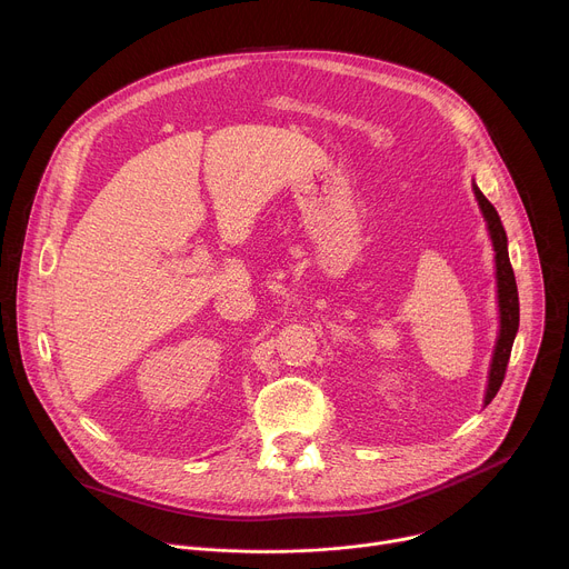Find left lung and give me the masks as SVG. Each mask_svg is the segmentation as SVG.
Instances as JSON below:
<instances>
[{"label":"left lung","mask_w":569,"mask_h":569,"mask_svg":"<svg viewBox=\"0 0 569 569\" xmlns=\"http://www.w3.org/2000/svg\"><path fill=\"white\" fill-rule=\"evenodd\" d=\"M475 198L479 202V209L483 213L486 227H489L491 240H493V250H496V279H498V303H500V336L496 342L493 351V362L489 371V387H486L483 405H489L496 393L502 387L507 365L511 358V347L518 333V323H520V301H518V286H516V274L509 261V250H507V231L502 227V220L496 211V207L486 200V196L472 184Z\"/></svg>","instance_id":"obj_1"}]
</instances>
